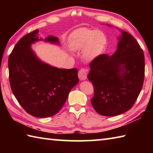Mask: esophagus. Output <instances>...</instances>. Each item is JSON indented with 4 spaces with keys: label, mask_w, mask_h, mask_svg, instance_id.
Wrapping results in <instances>:
<instances>
[{
    "label": "esophagus",
    "mask_w": 153,
    "mask_h": 153,
    "mask_svg": "<svg viewBox=\"0 0 153 153\" xmlns=\"http://www.w3.org/2000/svg\"><path fill=\"white\" fill-rule=\"evenodd\" d=\"M78 77L80 80H85L87 78V69L82 68L78 72Z\"/></svg>",
    "instance_id": "obj_1"
}]
</instances>
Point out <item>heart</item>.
Here are the masks:
<instances>
[{
    "label": "heart",
    "instance_id": "1",
    "mask_svg": "<svg viewBox=\"0 0 153 153\" xmlns=\"http://www.w3.org/2000/svg\"><path fill=\"white\" fill-rule=\"evenodd\" d=\"M105 33L100 30L83 27L72 34L69 46L72 51L83 50V57L88 61H92L101 54L107 46Z\"/></svg>",
    "mask_w": 153,
    "mask_h": 153
}]
</instances>
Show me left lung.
I'll return each mask as SVG.
<instances>
[{
	"label": "left lung",
	"instance_id": "8db88e82",
	"mask_svg": "<svg viewBox=\"0 0 153 153\" xmlns=\"http://www.w3.org/2000/svg\"><path fill=\"white\" fill-rule=\"evenodd\" d=\"M121 32L115 53L111 56L100 55L90 63L88 78L94 94L91 103L103 116L118 115L130 109L143 86L144 52L134 36Z\"/></svg>",
	"mask_w": 153,
	"mask_h": 153
}]
</instances>
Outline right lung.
Masks as SVG:
<instances>
[{
	"instance_id": "add662e5",
	"label": "right lung",
	"mask_w": 153,
	"mask_h": 153,
	"mask_svg": "<svg viewBox=\"0 0 153 153\" xmlns=\"http://www.w3.org/2000/svg\"><path fill=\"white\" fill-rule=\"evenodd\" d=\"M36 30L19 40L8 61L12 92L23 108L37 117L57 113L66 102L70 90L78 83L77 69H59L41 61L31 45L43 40ZM45 42L59 45L57 37L48 36Z\"/></svg>"
}]
</instances>
